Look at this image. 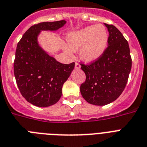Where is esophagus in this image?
I'll use <instances>...</instances> for the list:
<instances>
[{"label":"esophagus","instance_id":"34e87169","mask_svg":"<svg viewBox=\"0 0 147 147\" xmlns=\"http://www.w3.org/2000/svg\"><path fill=\"white\" fill-rule=\"evenodd\" d=\"M75 68H76V69H79L81 68V65L80 64L78 63V62H76V65H75Z\"/></svg>","mask_w":147,"mask_h":147}]
</instances>
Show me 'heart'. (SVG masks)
<instances>
[{"label": "heart", "mask_w": 147, "mask_h": 147, "mask_svg": "<svg viewBox=\"0 0 147 147\" xmlns=\"http://www.w3.org/2000/svg\"><path fill=\"white\" fill-rule=\"evenodd\" d=\"M108 39L107 29L99 24L70 32L66 41L71 50H79V56L83 61L92 62L100 59L105 53Z\"/></svg>", "instance_id": "heart-1"}]
</instances>
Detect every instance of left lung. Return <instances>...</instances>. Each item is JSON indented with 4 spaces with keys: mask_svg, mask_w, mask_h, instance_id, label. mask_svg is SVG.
<instances>
[{
    "mask_svg": "<svg viewBox=\"0 0 147 147\" xmlns=\"http://www.w3.org/2000/svg\"><path fill=\"white\" fill-rule=\"evenodd\" d=\"M109 32L105 53L88 65L81 64L86 79L80 92L87 102L103 106L113 102L124 90L132 66L129 44L114 25L105 24Z\"/></svg>",
    "mask_w": 147,
    "mask_h": 147,
    "instance_id": "obj_1",
    "label": "left lung"
}]
</instances>
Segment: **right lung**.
I'll use <instances>...</instances> for the list:
<instances>
[{"instance_id":"add662e5","label":"right lung","mask_w":147,"mask_h":147,"mask_svg":"<svg viewBox=\"0 0 147 147\" xmlns=\"http://www.w3.org/2000/svg\"><path fill=\"white\" fill-rule=\"evenodd\" d=\"M65 23V20H59L35 24L17 43L13 62L17 85L23 97L37 107H49L59 101L62 85L75 67V62L62 64L56 61L37 41L42 30L55 31Z\"/></svg>"}]
</instances>
